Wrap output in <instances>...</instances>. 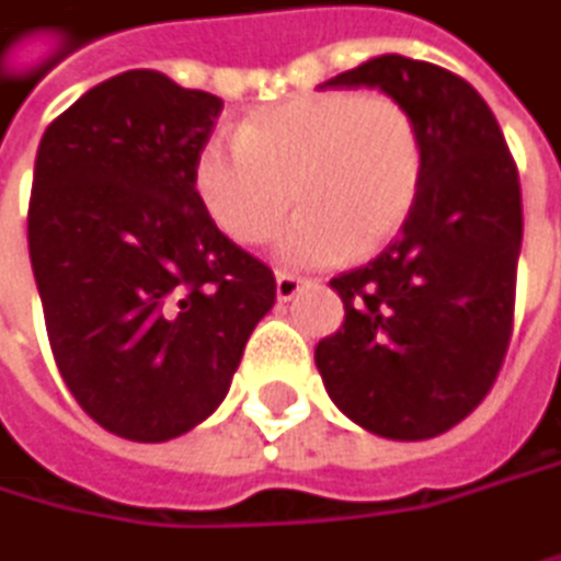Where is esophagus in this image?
I'll use <instances>...</instances> for the list:
<instances>
[{
    "mask_svg": "<svg viewBox=\"0 0 561 561\" xmlns=\"http://www.w3.org/2000/svg\"><path fill=\"white\" fill-rule=\"evenodd\" d=\"M305 285H308V282L291 276V273H276V298H279V301H291Z\"/></svg>",
    "mask_w": 561,
    "mask_h": 561,
    "instance_id": "obj_1",
    "label": "esophagus"
}]
</instances>
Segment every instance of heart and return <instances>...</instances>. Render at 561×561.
<instances>
[{"label":"heart","mask_w":561,"mask_h":561,"mask_svg":"<svg viewBox=\"0 0 561 561\" xmlns=\"http://www.w3.org/2000/svg\"><path fill=\"white\" fill-rule=\"evenodd\" d=\"M424 185V137L382 92H314L250 112L237 140L211 134L192 157V192L237 247L279 237L288 266L366 260L408 225Z\"/></svg>","instance_id":"obj_1"}]
</instances>
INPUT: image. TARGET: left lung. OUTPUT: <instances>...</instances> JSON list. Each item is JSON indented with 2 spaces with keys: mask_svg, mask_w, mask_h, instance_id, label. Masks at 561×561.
Instances as JSON below:
<instances>
[{
  "mask_svg": "<svg viewBox=\"0 0 561 561\" xmlns=\"http://www.w3.org/2000/svg\"><path fill=\"white\" fill-rule=\"evenodd\" d=\"M324 85L404 102L424 137V185L401 237L331 279L346 314L314 363L363 431L431 439L482 404L511 343L524 240L517 167L482 95L443 67L382 54Z\"/></svg>",
  "mask_w": 561,
  "mask_h": 561,
  "instance_id": "obj_1",
  "label": "left lung"
}]
</instances>
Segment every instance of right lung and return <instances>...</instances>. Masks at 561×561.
<instances>
[{"instance_id":"right-lung-1","label":"right lung","mask_w":561,"mask_h":561,"mask_svg":"<svg viewBox=\"0 0 561 561\" xmlns=\"http://www.w3.org/2000/svg\"><path fill=\"white\" fill-rule=\"evenodd\" d=\"M221 108L128 70L79 95L37 147L27 253L57 369L95 424L137 443L202 424L276 305L270 266L192 192Z\"/></svg>"}]
</instances>
